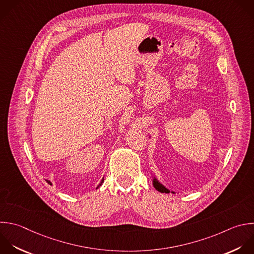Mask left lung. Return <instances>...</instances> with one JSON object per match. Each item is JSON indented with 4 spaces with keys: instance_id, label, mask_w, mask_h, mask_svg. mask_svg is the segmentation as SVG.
<instances>
[{
    "instance_id": "8db88e82",
    "label": "left lung",
    "mask_w": 254,
    "mask_h": 254,
    "mask_svg": "<svg viewBox=\"0 0 254 254\" xmlns=\"http://www.w3.org/2000/svg\"><path fill=\"white\" fill-rule=\"evenodd\" d=\"M149 137H151V136H149ZM153 186H154V188L158 190V191H160V192H166V193H169V192H172V193H176V191H174V190H170L168 188H166L162 183H160L159 182V180L156 178V176L155 175H153ZM179 193V192H178Z\"/></svg>"
}]
</instances>
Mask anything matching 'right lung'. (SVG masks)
<instances>
[{
    "label": "right lung",
    "instance_id": "add662e5",
    "mask_svg": "<svg viewBox=\"0 0 254 254\" xmlns=\"http://www.w3.org/2000/svg\"><path fill=\"white\" fill-rule=\"evenodd\" d=\"M103 181H104V178H103V179H102V181H101V182H100V184H99V185H98V186H97V188H99V187H100V186H101V185H102V183H103ZM47 182H48V183H49V184H50V185H52V182H50V181H48V180H47ZM97 188H96V189H97Z\"/></svg>",
    "mask_w": 254,
    "mask_h": 254
}]
</instances>
